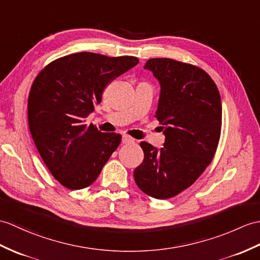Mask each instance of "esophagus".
Returning <instances> with one entry per match:
<instances>
[{
    "instance_id": "1",
    "label": "esophagus",
    "mask_w": 260,
    "mask_h": 260,
    "mask_svg": "<svg viewBox=\"0 0 260 260\" xmlns=\"http://www.w3.org/2000/svg\"><path fill=\"white\" fill-rule=\"evenodd\" d=\"M134 138H132L131 136L128 135H123V138H122V142L124 144H131V143H134Z\"/></svg>"
}]
</instances>
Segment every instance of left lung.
Returning a JSON list of instances; mask_svg holds the SVG:
<instances>
[{"label": "left lung", "mask_w": 260, "mask_h": 260, "mask_svg": "<svg viewBox=\"0 0 260 260\" xmlns=\"http://www.w3.org/2000/svg\"><path fill=\"white\" fill-rule=\"evenodd\" d=\"M145 69L160 83L156 117L164 147L141 142L142 164L135 168L138 188L157 199L178 195L212 162L221 132V101L213 78L196 65L172 58H150Z\"/></svg>", "instance_id": "1"}]
</instances>
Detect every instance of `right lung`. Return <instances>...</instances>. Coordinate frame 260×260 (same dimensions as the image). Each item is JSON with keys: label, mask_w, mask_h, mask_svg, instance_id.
I'll use <instances>...</instances> for the list:
<instances>
[{"label": "right lung", "mask_w": 260, "mask_h": 260, "mask_svg": "<svg viewBox=\"0 0 260 260\" xmlns=\"http://www.w3.org/2000/svg\"><path fill=\"white\" fill-rule=\"evenodd\" d=\"M137 63L135 56L81 52L54 59L35 77L27 101L29 132L45 165L66 188L93 184L120 144L122 135L102 133L86 117L108 84Z\"/></svg>", "instance_id": "add662e5"}]
</instances>
